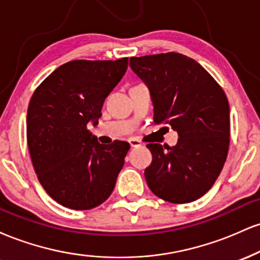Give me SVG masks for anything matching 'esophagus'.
<instances>
[{"instance_id": "1", "label": "esophagus", "mask_w": 260, "mask_h": 260, "mask_svg": "<svg viewBox=\"0 0 260 260\" xmlns=\"http://www.w3.org/2000/svg\"><path fill=\"white\" fill-rule=\"evenodd\" d=\"M128 142H129V145L132 148H137V147H140V145H142V142H140L138 138H131Z\"/></svg>"}]
</instances>
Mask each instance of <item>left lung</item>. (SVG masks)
<instances>
[{
	"label": "left lung",
	"instance_id": "obj_1",
	"mask_svg": "<svg viewBox=\"0 0 260 260\" xmlns=\"http://www.w3.org/2000/svg\"><path fill=\"white\" fill-rule=\"evenodd\" d=\"M129 66L149 88L155 123L165 122L178 134L172 148L147 145L153 155L144 171L148 186L166 202H194L213 187L228 157V98L198 62L181 53L131 57Z\"/></svg>",
	"mask_w": 260,
	"mask_h": 260
}]
</instances>
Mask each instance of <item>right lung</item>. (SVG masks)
Wrapping results in <instances>:
<instances>
[{"instance_id":"1","label":"right lung","mask_w":260,"mask_h":260,"mask_svg":"<svg viewBox=\"0 0 260 260\" xmlns=\"http://www.w3.org/2000/svg\"><path fill=\"white\" fill-rule=\"evenodd\" d=\"M128 58L77 59L59 66L32 94L26 140L39 182L53 201L73 210L109 198L124 165L129 143L100 144L89 132L101 117L107 95L118 84Z\"/></svg>"}]
</instances>
